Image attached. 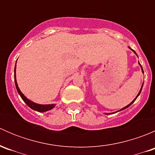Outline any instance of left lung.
Wrapping results in <instances>:
<instances>
[{"label": "left lung", "mask_w": 155, "mask_h": 155, "mask_svg": "<svg viewBox=\"0 0 155 155\" xmlns=\"http://www.w3.org/2000/svg\"><path fill=\"white\" fill-rule=\"evenodd\" d=\"M129 48H130V47H129ZM130 48V49H131V50H132V51H134V53H135V54H137V53H136V51H134V50H133V49H132V48ZM139 64H140V67H141V68H142V71H143V73H144V72H143V68H142V66H141V64H140V62H139ZM143 85H142V87H141V89H140V92H139V94H137V97H136V98H135V99H134V101H132V102H131V103H130V104H129V105H127V107H125L122 108V109H120V110H118V112H119V111H121V110H124V109H127V107H130V105H131V104H133V103H134V101H136V100H137V97H139V95H140V93H141V91H142V88H143ZM113 113H114V112H113ZM106 114H107V115H108V114H109V113H106Z\"/></svg>", "instance_id": "obj_1"}]
</instances>
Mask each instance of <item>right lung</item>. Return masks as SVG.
Returning a JSON list of instances; mask_svg holds the SVG:
<instances>
[{
	"mask_svg": "<svg viewBox=\"0 0 155 155\" xmlns=\"http://www.w3.org/2000/svg\"><path fill=\"white\" fill-rule=\"evenodd\" d=\"M15 67H16V64L15 66V70H14V72H15V75H14V78H15V87L17 89V91L18 93L19 94V95L21 96V99L24 101V102L27 104L28 106L30 108H31L32 109L34 110L37 111V112H46V111L50 110V109H53L54 107V104H48V105H41V104H37L36 103L32 102V101H29L24 94L21 92L20 89L18 88V85H17V82H16V79H15Z\"/></svg>",
	"mask_w": 155,
	"mask_h": 155,
	"instance_id": "obj_1",
	"label": "right lung"
}]
</instances>
